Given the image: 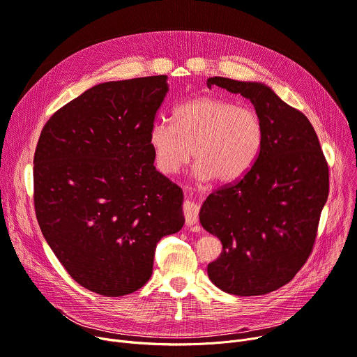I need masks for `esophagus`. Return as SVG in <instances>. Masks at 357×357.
<instances>
[{
  "mask_svg": "<svg viewBox=\"0 0 357 357\" xmlns=\"http://www.w3.org/2000/svg\"><path fill=\"white\" fill-rule=\"evenodd\" d=\"M198 205L191 201V199H186L183 202V215H185V221L188 226H195L198 222Z\"/></svg>",
  "mask_w": 357,
  "mask_h": 357,
  "instance_id": "obj_1",
  "label": "esophagus"
}]
</instances>
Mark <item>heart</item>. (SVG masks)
I'll return each instance as SVG.
<instances>
[{
  "instance_id": "b5f03b06",
  "label": "heart",
  "mask_w": 357,
  "mask_h": 357,
  "mask_svg": "<svg viewBox=\"0 0 357 357\" xmlns=\"http://www.w3.org/2000/svg\"><path fill=\"white\" fill-rule=\"evenodd\" d=\"M149 144L166 175L179 172L195 156L198 178L230 183L249 174L259 160L265 127L253 107L202 96L179 104L172 123H153Z\"/></svg>"
}]
</instances>
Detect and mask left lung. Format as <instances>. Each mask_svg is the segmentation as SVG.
Masks as SVG:
<instances>
[{"label":"left lung","mask_w":357,"mask_h":357,"mask_svg":"<svg viewBox=\"0 0 357 357\" xmlns=\"http://www.w3.org/2000/svg\"><path fill=\"white\" fill-rule=\"evenodd\" d=\"M250 100L265 127L252 171L208 195L201 226L222 252L207 268L211 282L238 295H265L287 285L310 257L328 197V165L310 120L260 82L208 78Z\"/></svg>","instance_id":"obj_1"}]
</instances>
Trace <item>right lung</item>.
Masks as SVG:
<instances>
[{"label": "right lung", "instance_id": "1", "mask_svg": "<svg viewBox=\"0 0 357 357\" xmlns=\"http://www.w3.org/2000/svg\"><path fill=\"white\" fill-rule=\"evenodd\" d=\"M166 75L89 88L45 124L34 152V210L73 280L123 296L152 276L158 241L178 233L183 194L153 166L149 131Z\"/></svg>", "mask_w": 357, "mask_h": 357}]
</instances>
